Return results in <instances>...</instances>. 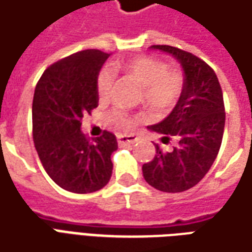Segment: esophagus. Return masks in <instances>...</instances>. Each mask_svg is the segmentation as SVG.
<instances>
[{
	"label": "esophagus",
	"instance_id": "obj_1",
	"mask_svg": "<svg viewBox=\"0 0 252 252\" xmlns=\"http://www.w3.org/2000/svg\"><path fill=\"white\" fill-rule=\"evenodd\" d=\"M117 142H119V144H133L135 142H138V138L133 135H119Z\"/></svg>",
	"mask_w": 252,
	"mask_h": 252
}]
</instances>
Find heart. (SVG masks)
<instances>
[{"label":"heart","mask_w":252,"mask_h":252,"mask_svg":"<svg viewBox=\"0 0 252 252\" xmlns=\"http://www.w3.org/2000/svg\"><path fill=\"white\" fill-rule=\"evenodd\" d=\"M114 69L131 77L143 87L144 103L156 112H166L175 108L180 101L186 87V77L177 69H168V64L162 60L150 56H138L132 59L114 63ZM114 77L109 68H103L98 72L95 89L101 101L108 99L112 95ZM114 126L123 131H128L132 126L128 114L119 108H114L109 113Z\"/></svg>","instance_id":"obj_1"}]
</instances>
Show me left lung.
<instances>
[{"label": "left lung", "instance_id": "1", "mask_svg": "<svg viewBox=\"0 0 252 252\" xmlns=\"http://www.w3.org/2000/svg\"><path fill=\"white\" fill-rule=\"evenodd\" d=\"M180 61L186 87L168 117L150 129L163 135L165 144L175 139L172 151L156 144V157L144 163V180L163 192H183L196 186L212 168L222 142L225 106L216 72L192 53L168 45H153Z\"/></svg>", "mask_w": 252, "mask_h": 252}]
</instances>
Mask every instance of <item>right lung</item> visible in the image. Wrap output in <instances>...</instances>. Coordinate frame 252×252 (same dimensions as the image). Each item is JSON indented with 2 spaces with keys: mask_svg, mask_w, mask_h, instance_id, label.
<instances>
[{
  "mask_svg": "<svg viewBox=\"0 0 252 252\" xmlns=\"http://www.w3.org/2000/svg\"><path fill=\"white\" fill-rule=\"evenodd\" d=\"M109 56L95 49L71 54L46 68L35 87V149L50 179L71 192H95L112 177L114 133L90 139L80 131L83 116L98 106L96 76Z\"/></svg>",
  "mask_w": 252,
  "mask_h": 252,
  "instance_id": "1",
  "label": "right lung"
}]
</instances>
